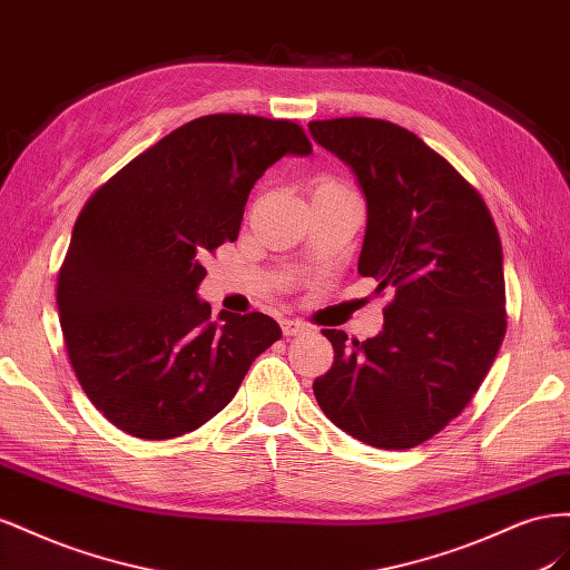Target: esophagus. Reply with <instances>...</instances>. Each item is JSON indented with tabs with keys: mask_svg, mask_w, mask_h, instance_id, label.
Instances as JSON below:
<instances>
[{
	"mask_svg": "<svg viewBox=\"0 0 570 570\" xmlns=\"http://www.w3.org/2000/svg\"><path fill=\"white\" fill-rule=\"evenodd\" d=\"M282 332H284V336H298V334L307 332V324L298 322V320H282Z\"/></svg>",
	"mask_w": 570,
	"mask_h": 570,
	"instance_id": "obj_1",
	"label": "esophagus"
}]
</instances>
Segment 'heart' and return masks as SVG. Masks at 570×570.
<instances>
[{
  "label": "heart",
  "instance_id": "1",
  "mask_svg": "<svg viewBox=\"0 0 570 570\" xmlns=\"http://www.w3.org/2000/svg\"><path fill=\"white\" fill-rule=\"evenodd\" d=\"M313 193H351V190L341 181H336V178L324 176V178H320V181L315 184Z\"/></svg>",
  "mask_w": 570,
  "mask_h": 570
}]
</instances>
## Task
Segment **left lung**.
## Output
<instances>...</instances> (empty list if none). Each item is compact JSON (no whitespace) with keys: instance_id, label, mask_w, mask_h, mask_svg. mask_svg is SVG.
<instances>
[{"instance_id":"8db88e82","label":"left lung","mask_w":570,"mask_h":570,"mask_svg":"<svg viewBox=\"0 0 570 570\" xmlns=\"http://www.w3.org/2000/svg\"><path fill=\"white\" fill-rule=\"evenodd\" d=\"M367 205L357 272L394 294L367 341L324 330L334 363L322 413L377 449H413L475 396L507 334L503 255L480 193L405 128L367 117L311 121Z\"/></svg>"}]
</instances>
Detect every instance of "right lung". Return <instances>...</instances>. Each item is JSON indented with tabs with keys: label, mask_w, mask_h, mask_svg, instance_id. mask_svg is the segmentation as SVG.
<instances>
[{
	"label": "right lung",
	"mask_w": 570,
	"mask_h": 570,
	"mask_svg": "<svg viewBox=\"0 0 570 570\" xmlns=\"http://www.w3.org/2000/svg\"><path fill=\"white\" fill-rule=\"evenodd\" d=\"M288 119L209 114L155 142L80 209L57 282L63 344L86 396L140 439L198 430L282 338L263 313L198 298L203 255L236 240L255 181L311 155Z\"/></svg>",
	"instance_id": "add662e5"
}]
</instances>
